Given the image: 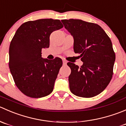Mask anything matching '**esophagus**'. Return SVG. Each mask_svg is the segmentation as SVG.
Returning <instances> with one entry per match:
<instances>
[{"label": "esophagus", "instance_id": "34e87169", "mask_svg": "<svg viewBox=\"0 0 126 126\" xmlns=\"http://www.w3.org/2000/svg\"><path fill=\"white\" fill-rule=\"evenodd\" d=\"M63 65H66L67 63V61L66 60H65V59H63Z\"/></svg>", "mask_w": 126, "mask_h": 126}]
</instances>
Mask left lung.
I'll list each match as a JSON object with an SVG mask.
<instances>
[{
    "instance_id": "obj_1",
    "label": "left lung",
    "mask_w": 126,
    "mask_h": 126,
    "mask_svg": "<svg viewBox=\"0 0 126 126\" xmlns=\"http://www.w3.org/2000/svg\"><path fill=\"white\" fill-rule=\"evenodd\" d=\"M64 27L73 36V49L80 54V67L68 63L70 91L74 95L90 98L101 93L111 79L115 53L111 41L98 24L81 19L62 20Z\"/></svg>"
}]
</instances>
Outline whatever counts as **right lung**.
Returning <instances> with one entry per match:
<instances>
[{
	"instance_id": "obj_1",
	"label": "right lung",
	"mask_w": 126,
	"mask_h": 126,
	"mask_svg": "<svg viewBox=\"0 0 126 126\" xmlns=\"http://www.w3.org/2000/svg\"><path fill=\"white\" fill-rule=\"evenodd\" d=\"M59 19H41L24 22L18 29L9 48V68L16 85L27 96L40 98L52 93L63 61L42 58L49 47V36L63 28Z\"/></svg>"
}]
</instances>
